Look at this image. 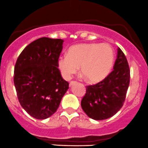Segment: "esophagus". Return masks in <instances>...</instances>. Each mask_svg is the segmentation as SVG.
<instances>
[{"label":"esophagus","instance_id":"34e87169","mask_svg":"<svg viewBox=\"0 0 148 148\" xmlns=\"http://www.w3.org/2000/svg\"><path fill=\"white\" fill-rule=\"evenodd\" d=\"M75 81H70V86H72L73 85H74V84H75Z\"/></svg>","mask_w":148,"mask_h":148}]
</instances>
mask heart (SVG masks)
I'll return each mask as SVG.
<instances>
[{
  "label": "heart",
  "mask_w": 148,
  "mask_h": 148,
  "mask_svg": "<svg viewBox=\"0 0 148 148\" xmlns=\"http://www.w3.org/2000/svg\"><path fill=\"white\" fill-rule=\"evenodd\" d=\"M113 62V49L108 43H79L69 49L68 55L59 57L58 67L66 80L81 67V73L88 82L97 83L109 74Z\"/></svg>",
  "instance_id": "heart-1"
}]
</instances>
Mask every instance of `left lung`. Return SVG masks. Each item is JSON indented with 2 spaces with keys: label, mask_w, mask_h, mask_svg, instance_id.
I'll return each mask as SVG.
<instances>
[{
  "label": "left lung",
  "mask_w": 148,
  "mask_h": 148,
  "mask_svg": "<svg viewBox=\"0 0 148 148\" xmlns=\"http://www.w3.org/2000/svg\"><path fill=\"white\" fill-rule=\"evenodd\" d=\"M130 82L127 60L120 48L113 70L104 80L86 86L81 108L88 117L100 121L109 119L122 108Z\"/></svg>",
  "instance_id": "obj_1"
}]
</instances>
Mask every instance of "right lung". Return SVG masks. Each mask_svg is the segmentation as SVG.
Listing matches in <instances>:
<instances>
[{
  "instance_id": "1",
  "label": "right lung",
  "mask_w": 148,
  "mask_h": 148,
  "mask_svg": "<svg viewBox=\"0 0 148 148\" xmlns=\"http://www.w3.org/2000/svg\"><path fill=\"white\" fill-rule=\"evenodd\" d=\"M64 40L40 38L21 52L14 67V83L21 106L36 119L57 111L69 83L62 78L58 59Z\"/></svg>"
}]
</instances>
